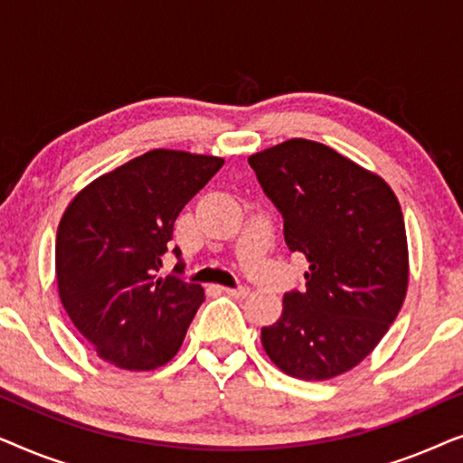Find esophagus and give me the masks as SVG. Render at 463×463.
Here are the masks:
<instances>
[{
  "label": "esophagus",
  "mask_w": 463,
  "mask_h": 463,
  "mask_svg": "<svg viewBox=\"0 0 463 463\" xmlns=\"http://www.w3.org/2000/svg\"><path fill=\"white\" fill-rule=\"evenodd\" d=\"M227 295L230 297H236V299H244L246 295H249V288L246 287H238V288H223Z\"/></svg>",
  "instance_id": "esophagus-1"
}]
</instances>
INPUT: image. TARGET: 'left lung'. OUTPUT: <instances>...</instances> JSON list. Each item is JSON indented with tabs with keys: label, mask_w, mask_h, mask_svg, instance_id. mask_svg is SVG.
<instances>
[{
	"label": "left lung",
	"mask_w": 463,
	"mask_h": 463,
	"mask_svg": "<svg viewBox=\"0 0 463 463\" xmlns=\"http://www.w3.org/2000/svg\"><path fill=\"white\" fill-rule=\"evenodd\" d=\"M284 219L290 252L309 263L306 288L261 328L271 363L325 382L363 363L401 312L409 249L398 198L382 176L326 145L290 138L249 157Z\"/></svg>",
	"instance_id": "1"
}]
</instances>
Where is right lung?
I'll return each instance as SVG.
<instances>
[{
  "mask_svg": "<svg viewBox=\"0 0 463 463\" xmlns=\"http://www.w3.org/2000/svg\"><path fill=\"white\" fill-rule=\"evenodd\" d=\"M221 166L223 157L151 149L69 202L56 232L59 297L107 363L154 371L179 352L204 288L157 271L183 206Z\"/></svg>",
  "mask_w": 463,
  "mask_h": 463,
  "instance_id": "add662e5",
  "label": "right lung"
}]
</instances>
